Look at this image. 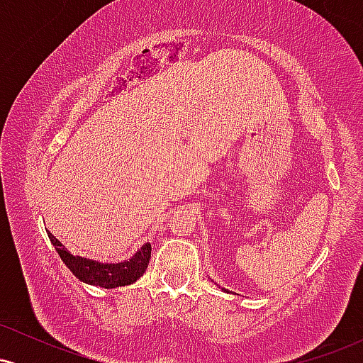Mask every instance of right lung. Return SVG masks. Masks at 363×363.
Segmentation results:
<instances>
[{"label": "right lung", "instance_id": "1", "mask_svg": "<svg viewBox=\"0 0 363 363\" xmlns=\"http://www.w3.org/2000/svg\"><path fill=\"white\" fill-rule=\"evenodd\" d=\"M48 235L54 247H56L57 254L61 256L62 262L68 266L69 272L78 280L90 283V285L102 286V289H116V286H124L135 283L145 273V269L148 268L150 254H152V245L145 244L129 261L116 262V264L114 262L104 264V262L86 259V257L82 256H73L72 252L66 251L65 245L49 230Z\"/></svg>", "mask_w": 363, "mask_h": 363}]
</instances>
